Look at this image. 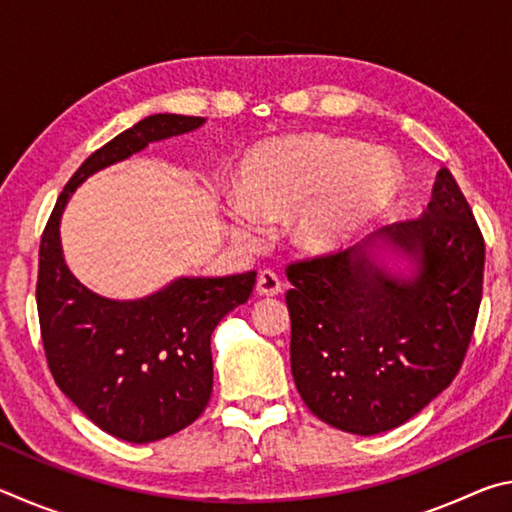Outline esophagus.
I'll list each match as a JSON object with an SVG mask.
<instances>
[{"instance_id": "34e87169", "label": "esophagus", "mask_w": 512, "mask_h": 512, "mask_svg": "<svg viewBox=\"0 0 512 512\" xmlns=\"http://www.w3.org/2000/svg\"><path fill=\"white\" fill-rule=\"evenodd\" d=\"M257 293L259 296H280L282 293L280 277H277L271 268H266V271L257 275Z\"/></svg>"}]
</instances>
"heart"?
<instances>
[{"mask_svg":"<svg viewBox=\"0 0 512 512\" xmlns=\"http://www.w3.org/2000/svg\"><path fill=\"white\" fill-rule=\"evenodd\" d=\"M397 169L384 153L327 135H293L259 144L241 162L237 194L257 219L296 212L293 237L309 253H334L391 205ZM239 239L253 241L257 225L235 214Z\"/></svg>","mask_w":512,"mask_h":512,"instance_id":"b5f03b06","label":"heart"}]
</instances>
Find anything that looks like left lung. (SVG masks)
Instances as JSON below:
<instances>
[{
	"label": "left lung",
	"instance_id": "8db88e82",
	"mask_svg": "<svg viewBox=\"0 0 512 512\" xmlns=\"http://www.w3.org/2000/svg\"><path fill=\"white\" fill-rule=\"evenodd\" d=\"M372 239L418 259V275L388 277L363 248L287 264L298 393L316 418L359 436L400 427L452 384L483 296V235L445 167L427 212Z\"/></svg>",
	"mask_w": 512,
	"mask_h": 512
}]
</instances>
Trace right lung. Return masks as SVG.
<instances>
[{
    "instance_id": "right-lung-1",
    "label": "right lung",
    "mask_w": 512,
    "mask_h": 512,
    "mask_svg": "<svg viewBox=\"0 0 512 512\" xmlns=\"http://www.w3.org/2000/svg\"><path fill=\"white\" fill-rule=\"evenodd\" d=\"M203 121L185 115L137 121L76 169L42 232L36 302L47 366L60 391L99 429L128 443L167 438L205 411L212 395V332L250 298L257 273L180 277L133 302L99 298L65 266L60 214L94 171Z\"/></svg>"
}]
</instances>
